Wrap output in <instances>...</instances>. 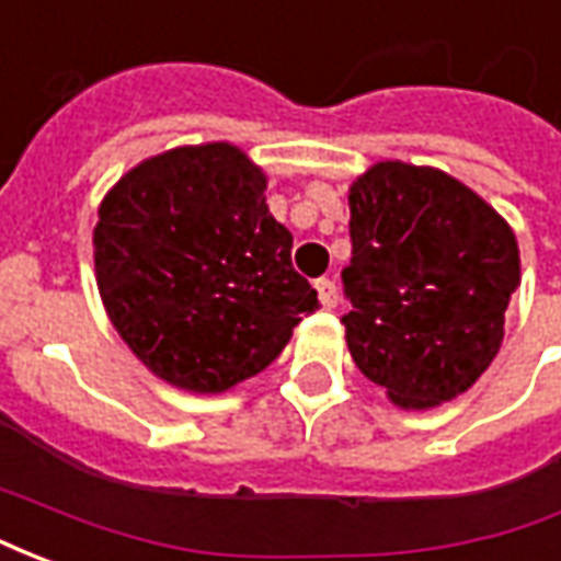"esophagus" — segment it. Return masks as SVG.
Wrapping results in <instances>:
<instances>
[{
    "instance_id": "esophagus-1",
    "label": "esophagus",
    "mask_w": 561,
    "mask_h": 561,
    "mask_svg": "<svg viewBox=\"0 0 561 561\" xmlns=\"http://www.w3.org/2000/svg\"><path fill=\"white\" fill-rule=\"evenodd\" d=\"M316 291H318V300L328 306V309H333V306L340 304V288H336V282L333 279H318Z\"/></svg>"
}]
</instances>
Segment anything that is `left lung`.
I'll list each match as a JSON object with an SVG mask.
<instances>
[{"label":"left lung","instance_id":"obj_1","mask_svg":"<svg viewBox=\"0 0 561 561\" xmlns=\"http://www.w3.org/2000/svg\"><path fill=\"white\" fill-rule=\"evenodd\" d=\"M348 209L342 324L354 364L402 409L454 400L505 336L519 285L514 231L454 176L402 161L369 168Z\"/></svg>","mask_w":561,"mask_h":561}]
</instances>
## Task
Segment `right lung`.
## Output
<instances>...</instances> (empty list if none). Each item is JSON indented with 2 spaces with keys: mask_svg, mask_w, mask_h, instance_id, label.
<instances>
[{
  "mask_svg": "<svg viewBox=\"0 0 561 561\" xmlns=\"http://www.w3.org/2000/svg\"><path fill=\"white\" fill-rule=\"evenodd\" d=\"M264 188L240 149L207 144L144 161L102 201L92 243L104 309L176 388L219 393L257 376L318 309Z\"/></svg>",
  "mask_w": 561,
  "mask_h": 561,
  "instance_id": "right-lung-1",
  "label": "right lung"
}]
</instances>
